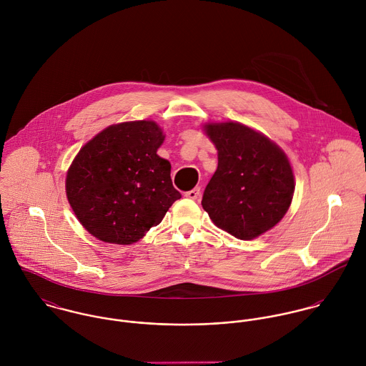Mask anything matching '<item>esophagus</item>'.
Returning <instances> with one entry per match:
<instances>
[{
  "label": "esophagus",
  "instance_id": "34e87169",
  "mask_svg": "<svg viewBox=\"0 0 366 366\" xmlns=\"http://www.w3.org/2000/svg\"><path fill=\"white\" fill-rule=\"evenodd\" d=\"M184 196H186L187 199H192V200L199 199V196H200V187H194L193 190L186 192V193H184Z\"/></svg>",
  "mask_w": 366,
  "mask_h": 366
}]
</instances>
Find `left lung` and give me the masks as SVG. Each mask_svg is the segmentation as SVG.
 Listing matches in <instances>:
<instances>
[{"mask_svg":"<svg viewBox=\"0 0 366 366\" xmlns=\"http://www.w3.org/2000/svg\"><path fill=\"white\" fill-rule=\"evenodd\" d=\"M218 166L202 206L212 222L239 239L273 228L290 207L295 176L286 154L263 134L239 122L206 124Z\"/></svg>","mask_w":366,"mask_h":366,"instance_id":"1","label":"left lung"}]
</instances>
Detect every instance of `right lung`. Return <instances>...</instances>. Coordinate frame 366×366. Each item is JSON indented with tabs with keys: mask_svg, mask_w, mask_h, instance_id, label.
I'll use <instances>...</instances> for the list:
<instances>
[{
	"mask_svg": "<svg viewBox=\"0 0 366 366\" xmlns=\"http://www.w3.org/2000/svg\"><path fill=\"white\" fill-rule=\"evenodd\" d=\"M163 139L157 122L131 121L105 128L79 151L67 170L66 194L93 237L137 242L182 197L169 160L157 154Z\"/></svg>",
	"mask_w": 366,
	"mask_h": 366,
	"instance_id": "obj_1",
	"label": "right lung"
}]
</instances>
